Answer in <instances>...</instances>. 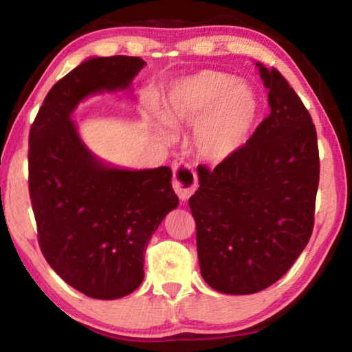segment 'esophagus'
Returning <instances> with one entry per match:
<instances>
[{"mask_svg":"<svg viewBox=\"0 0 352 352\" xmlns=\"http://www.w3.org/2000/svg\"><path fill=\"white\" fill-rule=\"evenodd\" d=\"M172 170H174V178H172L174 190L182 200H188L197 189V175L186 163H175Z\"/></svg>","mask_w":352,"mask_h":352,"instance_id":"esophagus-1","label":"esophagus"}]
</instances>
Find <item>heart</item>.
<instances>
[{"label": "heart", "instance_id": "obj_1", "mask_svg": "<svg viewBox=\"0 0 352 352\" xmlns=\"http://www.w3.org/2000/svg\"><path fill=\"white\" fill-rule=\"evenodd\" d=\"M258 100L248 87L219 71H200L170 88L163 119L172 127L192 126L194 146L210 163H222L245 144Z\"/></svg>", "mask_w": 352, "mask_h": 352}]
</instances>
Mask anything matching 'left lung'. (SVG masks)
Instances as JSON below:
<instances>
[{"label":"left lung","instance_id":"1","mask_svg":"<svg viewBox=\"0 0 352 352\" xmlns=\"http://www.w3.org/2000/svg\"><path fill=\"white\" fill-rule=\"evenodd\" d=\"M258 68L270 115L233 157L199 166L189 199L201 276L230 295L264 290L294 265L311 239L320 182L311 115L278 69Z\"/></svg>","mask_w":352,"mask_h":352}]
</instances>
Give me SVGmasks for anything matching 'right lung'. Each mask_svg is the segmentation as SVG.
I'll list each match as a JSON object with an SVG mask.
<instances>
[{
	"label": "right lung",
	"instance_id": "right-lung-1",
	"mask_svg": "<svg viewBox=\"0 0 352 352\" xmlns=\"http://www.w3.org/2000/svg\"><path fill=\"white\" fill-rule=\"evenodd\" d=\"M146 62L88 58L62 77L29 132V195L40 250L71 287L116 300L140 287L155 230L178 206L172 170L110 168L79 138L71 113L94 93L126 90Z\"/></svg>",
	"mask_w": 352,
	"mask_h": 352
}]
</instances>
